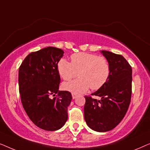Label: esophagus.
I'll return each instance as SVG.
<instances>
[{"label": "esophagus", "mask_w": 150, "mask_h": 150, "mask_svg": "<svg viewBox=\"0 0 150 150\" xmlns=\"http://www.w3.org/2000/svg\"><path fill=\"white\" fill-rule=\"evenodd\" d=\"M71 95H72V98H73V99H75V98L77 97V95H76V94H75V93H72V94H71Z\"/></svg>", "instance_id": "1"}]
</instances>
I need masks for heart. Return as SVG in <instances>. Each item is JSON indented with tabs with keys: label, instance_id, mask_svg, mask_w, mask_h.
<instances>
[{
	"label": "heart",
	"instance_id": "1",
	"mask_svg": "<svg viewBox=\"0 0 150 150\" xmlns=\"http://www.w3.org/2000/svg\"><path fill=\"white\" fill-rule=\"evenodd\" d=\"M57 69L65 81H70L79 76V79L62 85L63 89L75 94L85 93L89 88L100 89L108 81L110 74L109 63L105 57L88 52L73 54L71 63L61 59Z\"/></svg>",
	"mask_w": 150,
	"mask_h": 150
}]
</instances>
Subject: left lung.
<instances>
[{"label":"left lung","instance_id":"left-lung-1","mask_svg":"<svg viewBox=\"0 0 150 150\" xmlns=\"http://www.w3.org/2000/svg\"><path fill=\"white\" fill-rule=\"evenodd\" d=\"M110 67V77L102 88L85 96L84 117L87 126L97 132H107L117 126L128 109L132 94V67L121 54L102 50Z\"/></svg>","mask_w":150,"mask_h":150}]
</instances>
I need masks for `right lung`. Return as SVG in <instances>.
Returning <instances> with one entry per match:
<instances>
[{
    "label": "right lung",
    "instance_id": "add662e5",
    "mask_svg": "<svg viewBox=\"0 0 150 150\" xmlns=\"http://www.w3.org/2000/svg\"><path fill=\"white\" fill-rule=\"evenodd\" d=\"M63 53L60 48L47 47L28 54L19 67L22 106L33 124L45 130L62 128L68 117L71 94L59 91L61 79L57 65Z\"/></svg>",
    "mask_w": 150,
    "mask_h": 150
}]
</instances>
